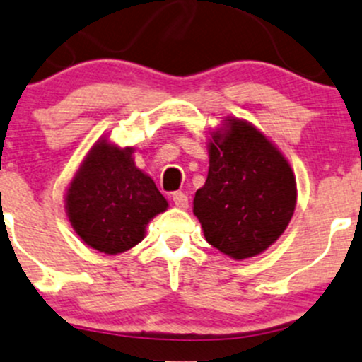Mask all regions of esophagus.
Instances as JSON below:
<instances>
[{"label":"esophagus","instance_id":"34e87169","mask_svg":"<svg viewBox=\"0 0 362 362\" xmlns=\"http://www.w3.org/2000/svg\"><path fill=\"white\" fill-rule=\"evenodd\" d=\"M172 199H173L175 206H177V208H180V209H187V208H189V197H187V194H184V192H173V194H172Z\"/></svg>","mask_w":362,"mask_h":362}]
</instances>
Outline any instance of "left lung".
I'll return each mask as SVG.
<instances>
[{"label": "left lung", "mask_w": 362, "mask_h": 362, "mask_svg": "<svg viewBox=\"0 0 362 362\" xmlns=\"http://www.w3.org/2000/svg\"><path fill=\"white\" fill-rule=\"evenodd\" d=\"M209 142V172L194 214L213 247L233 259L257 256L284 233L296 209V177L272 142L233 118Z\"/></svg>", "instance_id": "8db88e82"}]
</instances>
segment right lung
<instances>
[{
  "mask_svg": "<svg viewBox=\"0 0 362 362\" xmlns=\"http://www.w3.org/2000/svg\"><path fill=\"white\" fill-rule=\"evenodd\" d=\"M168 208L153 178L136 168L132 149L98 142L66 192V213L77 235L105 254L144 239L151 218Z\"/></svg>",
  "mask_w": 362,
  "mask_h": 362,
  "instance_id": "right-lung-1",
  "label": "right lung"
}]
</instances>
